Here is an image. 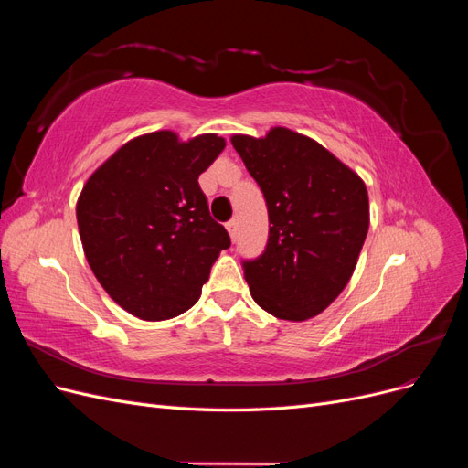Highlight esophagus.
Instances as JSON below:
<instances>
[{
	"mask_svg": "<svg viewBox=\"0 0 468 468\" xmlns=\"http://www.w3.org/2000/svg\"><path fill=\"white\" fill-rule=\"evenodd\" d=\"M226 230H229V234H230V238H232V242H236V238H238V222H236V220H230L229 224H226Z\"/></svg>",
	"mask_w": 468,
	"mask_h": 468,
	"instance_id": "34e87169",
	"label": "esophagus"
}]
</instances>
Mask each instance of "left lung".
Listing matches in <instances>:
<instances>
[{"mask_svg":"<svg viewBox=\"0 0 468 468\" xmlns=\"http://www.w3.org/2000/svg\"><path fill=\"white\" fill-rule=\"evenodd\" d=\"M230 140L269 212L263 256L244 263L253 301L281 320L318 316L356 271L369 232L365 183L316 140L285 126Z\"/></svg>","mask_w":468,"mask_h":468,"instance_id":"1","label":"left lung"}]
</instances>
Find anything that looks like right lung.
Returning a JSON list of instances; mask_svg holds the SVG:
<instances>
[{
	"label": "right lung",
	"mask_w": 468,
	"mask_h": 468,
	"mask_svg": "<svg viewBox=\"0 0 468 468\" xmlns=\"http://www.w3.org/2000/svg\"><path fill=\"white\" fill-rule=\"evenodd\" d=\"M224 146L212 133L189 140L174 131L140 134L83 186L76 205L83 253L129 314L160 322L186 313L230 246L199 187V176Z\"/></svg>",
	"instance_id": "obj_1"
}]
</instances>
